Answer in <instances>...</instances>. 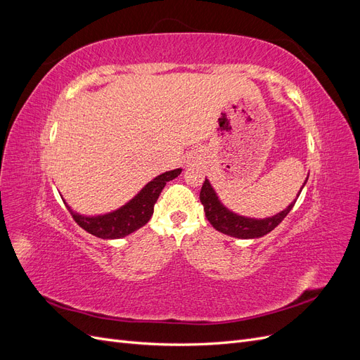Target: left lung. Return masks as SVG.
<instances>
[{
  "label": "left lung",
  "instance_id": "8db88e82",
  "mask_svg": "<svg viewBox=\"0 0 360 360\" xmlns=\"http://www.w3.org/2000/svg\"><path fill=\"white\" fill-rule=\"evenodd\" d=\"M302 189L303 188H300V192ZM300 192L297 193V198ZM200 200H201V204L204 205L207 221L213 225L214 230L237 238H258L269 234L271 230H275L282 221H284V217L291 212L292 205L296 204V200H294L285 210L276 213L275 216L264 217V219H254V217L240 216L237 213H233L231 210H228L226 207L219 201V197H217L214 189L212 188L210 181L207 179L202 183Z\"/></svg>",
  "mask_w": 360,
  "mask_h": 360
}]
</instances>
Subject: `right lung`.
Instances as JSON below:
<instances>
[{
    "label": "right lung",
    "mask_w": 360,
    "mask_h": 360,
    "mask_svg": "<svg viewBox=\"0 0 360 360\" xmlns=\"http://www.w3.org/2000/svg\"><path fill=\"white\" fill-rule=\"evenodd\" d=\"M180 172L181 169L177 168L160 174L156 179L148 181L129 202L106 214L84 216L73 212L66 201H63L68 205L75 222L84 228L86 233L99 238H122L135 233L150 221L162 189L165 188L168 181L179 177Z\"/></svg>",
    "instance_id": "1"
}]
</instances>
